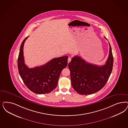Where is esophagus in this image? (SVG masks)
<instances>
[{"label":"esophagus","mask_w":128,"mask_h":128,"mask_svg":"<svg viewBox=\"0 0 128 128\" xmlns=\"http://www.w3.org/2000/svg\"><path fill=\"white\" fill-rule=\"evenodd\" d=\"M71 58L70 57H69L68 58V63H69V62H71Z\"/></svg>","instance_id":"34e87169"}]
</instances>
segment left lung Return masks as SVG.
<instances>
[{
    "mask_svg": "<svg viewBox=\"0 0 128 128\" xmlns=\"http://www.w3.org/2000/svg\"><path fill=\"white\" fill-rule=\"evenodd\" d=\"M109 54L106 64L102 66L90 64L76 56L72 58L68 63L71 84L77 93L91 94L99 91L105 86L112 73L114 63L112 48L109 42Z\"/></svg>",
    "mask_w": 128,
    "mask_h": 128,
    "instance_id": "left-lung-1",
    "label": "left lung"
}]
</instances>
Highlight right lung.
<instances>
[{"label":"right lung","instance_id":"obj_1","mask_svg":"<svg viewBox=\"0 0 128 128\" xmlns=\"http://www.w3.org/2000/svg\"><path fill=\"white\" fill-rule=\"evenodd\" d=\"M26 37L20 46L18 69L24 83L31 91L37 94H48L57 86L60 76L68 65V56L54 58L44 65L29 68L24 63L23 53Z\"/></svg>","mask_w":128,"mask_h":128}]
</instances>
